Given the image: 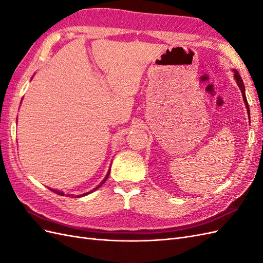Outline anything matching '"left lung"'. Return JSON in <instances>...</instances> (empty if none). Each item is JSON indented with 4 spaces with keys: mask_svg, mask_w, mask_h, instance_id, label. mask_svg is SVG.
I'll list each match as a JSON object with an SVG mask.
<instances>
[{
    "mask_svg": "<svg viewBox=\"0 0 263 263\" xmlns=\"http://www.w3.org/2000/svg\"><path fill=\"white\" fill-rule=\"evenodd\" d=\"M235 79L237 80V84L238 86L240 87L241 90V93H242V98H243V101L246 103V106H247V109H248V114H249V106H248V102H247V99H246V93H245V85H243V81L241 77L239 76V73L237 72V71H235Z\"/></svg>",
    "mask_w": 263,
    "mask_h": 263,
    "instance_id": "left-lung-1",
    "label": "left lung"
}]
</instances>
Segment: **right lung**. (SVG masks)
<instances>
[{"mask_svg":"<svg viewBox=\"0 0 263 263\" xmlns=\"http://www.w3.org/2000/svg\"><path fill=\"white\" fill-rule=\"evenodd\" d=\"M108 174H109V172H108V173H107V176H106V177H105V179H104V180H103V182H102V183H101V184H99V185H98V186H97V187H95V189H94V190H93V191H95V190H98V189H99V187H100V186H101V185H102V184H103V183H104V182H105V181H106V179H107V177H108ZM51 191H52V192H54V193H57V194H59V195H65V194H63V193H62V192H59V191H57V190H51ZM93 191H91V192H93ZM87 194H89V193H84V194H83V195H87ZM68 196H70V195H68ZM79 196H80V195H77V196H76V197H79ZM72 197H73V196H72Z\"/></svg>","mask_w":263,"mask_h":263,"instance_id":"add662e5","label":"right lung"}]
</instances>
